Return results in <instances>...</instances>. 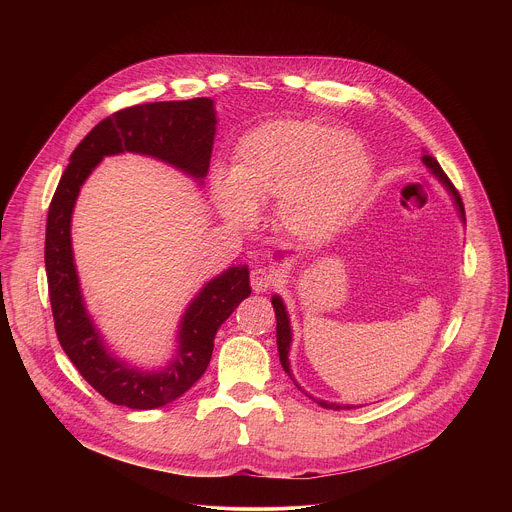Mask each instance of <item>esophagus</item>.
<instances>
[{
    "mask_svg": "<svg viewBox=\"0 0 512 512\" xmlns=\"http://www.w3.org/2000/svg\"><path fill=\"white\" fill-rule=\"evenodd\" d=\"M250 284L256 293L268 292L274 286V274L266 268H254L250 272Z\"/></svg>",
    "mask_w": 512,
    "mask_h": 512,
    "instance_id": "obj_1",
    "label": "esophagus"
}]
</instances>
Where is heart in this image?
<instances>
[{
  "label": "heart",
  "mask_w": 512,
  "mask_h": 512,
  "mask_svg": "<svg viewBox=\"0 0 512 512\" xmlns=\"http://www.w3.org/2000/svg\"><path fill=\"white\" fill-rule=\"evenodd\" d=\"M372 177L365 146L311 118L266 122L236 146L232 173L213 177L220 215L248 226L278 201L280 224L303 242L331 238L353 213Z\"/></svg>",
  "instance_id": "heart-1"
}]
</instances>
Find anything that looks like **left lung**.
I'll return each mask as SVG.
<instances>
[{
  "label": "left lung",
  "instance_id": "left-lung-1",
  "mask_svg": "<svg viewBox=\"0 0 512 512\" xmlns=\"http://www.w3.org/2000/svg\"><path fill=\"white\" fill-rule=\"evenodd\" d=\"M422 161L426 163V167L432 171V175L434 177H438L439 183L449 191V195L453 197V203H455V209L459 211V217L461 220H465V209H463V201H461V197H459V193H457V189L453 187V183L449 181V177L443 173V169L439 167L438 161H436V157H432V155H428V153H424L422 155ZM278 258H282V254H278ZM272 305H274V311H276V339H278V353H280V363L284 366V370L290 374V378H292L293 382H295V378H293L292 368H290V347H292V327H290V317H288V311H286V305H284V301H282V297L280 295H274L272 297ZM295 386L299 388V390H303L297 382H295ZM307 394V392H305ZM309 396V394H307ZM311 400H315L319 406H323V408H333V410H339V408H347V410H351V408H355V406H351V404H333V402H325V400H317V398H313V396H309Z\"/></svg>",
  "mask_w": 512,
  "mask_h": 512
}]
</instances>
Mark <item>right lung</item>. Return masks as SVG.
Here are the masks:
<instances>
[{"label": "right lung", "instance_id": "right-lung-1", "mask_svg": "<svg viewBox=\"0 0 512 512\" xmlns=\"http://www.w3.org/2000/svg\"><path fill=\"white\" fill-rule=\"evenodd\" d=\"M215 132L217 112L211 98L124 108L94 126L76 146L53 195L45 268L55 331L82 378L112 404L151 410L185 394L211 363L220 325L250 295V272L248 266H232L203 286L181 317L177 353L169 365L149 372L130 366L110 355L84 307L71 242L76 197L102 157L124 151L161 159L203 183Z\"/></svg>", "mask_w": 512, "mask_h": 512}]
</instances>
